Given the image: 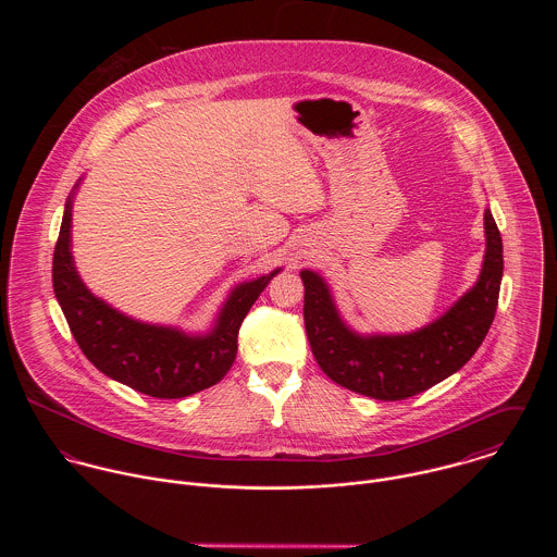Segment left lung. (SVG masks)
Returning <instances> with one entry per match:
<instances>
[{"mask_svg": "<svg viewBox=\"0 0 557 557\" xmlns=\"http://www.w3.org/2000/svg\"><path fill=\"white\" fill-rule=\"evenodd\" d=\"M486 252L478 283L444 315L400 336H360L334 309L323 278L305 270V325L321 371L364 397L403 400L457 373L482 345L497 309L504 272L502 236L484 212Z\"/></svg>", "mask_w": 557, "mask_h": 557, "instance_id": "left-lung-1", "label": "left lung"}]
</instances>
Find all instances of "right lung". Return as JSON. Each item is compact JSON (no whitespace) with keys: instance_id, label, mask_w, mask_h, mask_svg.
I'll use <instances>...</instances> for the list:
<instances>
[{"instance_id":"1","label":"right lung","mask_w":557,"mask_h":557,"mask_svg":"<svg viewBox=\"0 0 557 557\" xmlns=\"http://www.w3.org/2000/svg\"><path fill=\"white\" fill-rule=\"evenodd\" d=\"M71 219L69 199L53 252V289L87 360L148 397H188L219 384L236 360L242 321L278 270L236 287L208 336H186L126 318L85 289L71 255Z\"/></svg>"}]
</instances>
